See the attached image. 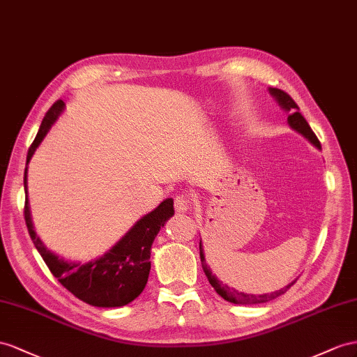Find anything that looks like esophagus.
Wrapping results in <instances>:
<instances>
[{"instance_id":"1","label":"esophagus","mask_w":357,"mask_h":357,"mask_svg":"<svg viewBox=\"0 0 357 357\" xmlns=\"http://www.w3.org/2000/svg\"><path fill=\"white\" fill-rule=\"evenodd\" d=\"M190 209V200L185 196H176L175 197V211L178 214H184Z\"/></svg>"}]
</instances>
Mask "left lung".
Returning a JSON list of instances; mask_svg holds the SVG:
<instances>
[{
	"instance_id": "1",
	"label": "left lung",
	"mask_w": 357,
	"mask_h": 357,
	"mask_svg": "<svg viewBox=\"0 0 357 357\" xmlns=\"http://www.w3.org/2000/svg\"><path fill=\"white\" fill-rule=\"evenodd\" d=\"M270 95L274 99H276L278 102H279V105L288 113V123H289V126L292 128V130H296L300 134H303L310 143H312L314 146H317V148H321V144H319V140L317 139V135L314 134V131L310 130V126L306 122V119L301 116V113L298 112L300 108L294 102V99H292L287 93V91H283L280 89H274V87L270 89ZM199 249H200V262H202V268H204V271L206 274L209 283H211L213 288L217 291L218 296H222L225 300L231 301V303H235V305L267 303V301L274 300V298L282 296V294H285V292L296 283V280H292L289 285L280 288L279 291L270 292V294H244V292H240V291H236V289H234L231 287H227L226 283L220 282L214 276L213 271L209 270V267L206 266V261H205V257H204V249H202V241H200V244H199Z\"/></svg>"
}]
</instances>
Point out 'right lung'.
<instances>
[{
	"instance_id": "1",
	"label": "right lung",
	"mask_w": 357,
	"mask_h": 357,
	"mask_svg": "<svg viewBox=\"0 0 357 357\" xmlns=\"http://www.w3.org/2000/svg\"><path fill=\"white\" fill-rule=\"evenodd\" d=\"M63 108H65V102L59 99L45 114L39 132L26 153V164L30 162L34 151L48 134L52 123L57 121ZM24 187L26 190V167L24 173ZM173 213H175L173 199H166L153 211L142 217L122 236V240H119L102 257L81 264L65 261L45 248L33 229L26 196L24 206L29 234L50 271L75 297L98 307L125 306L142 294L151 271V245Z\"/></svg>"
}]
</instances>
